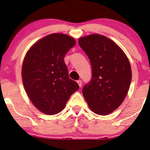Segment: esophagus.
<instances>
[{
    "label": "esophagus",
    "mask_w": 150,
    "mask_h": 150,
    "mask_svg": "<svg viewBox=\"0 0 150 150\" xmlns=\"http://www.w3.org/2000/svg\"><path fill=\"white\" fill-rule=\"evenodd\" d=\"M77 83H78V84H79V87H81V86H82V81H81V80H79V81H77Z\"/></svg>",
    "instance_id": "1"
}]
</instances>
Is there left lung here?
<instances>
[{
	"mask_svg": "<svg viewBox=\"0 0 150 150\" xmlns=\"http://www.w3.org/2000/svg\"><path fill=\"white\" fill-rule=\"evenodd\" d=\"M79 44L89 57L92 75L83 94L92 111L100 115L113 112L130 88L132 71L123 50L111 40L99 34L83 37Z\"/></svg>",
	"mask_w": 150,
	"mask_h": 150,
	"instance_id": "8db88e82",
	"label": "left lung"
}]
</instances>
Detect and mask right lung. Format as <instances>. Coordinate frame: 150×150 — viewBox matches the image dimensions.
<instances>
[{
  "label": "right lung",
  "instance_id": "1",
  "mask_svg": "<svg viewBox=\"0 0 150 150\" xmlns=\"http://www.w3.org/2000/svg\"><path fill=\"white\" fill-rule=\"evenodd\" d=\"M75 44L74 39L67 35L50 34L36 42L24 57V89L34 106L45 114L60 112L79 89V84L69 78L64 61L65 54Z\"/></svg>",
  "mask_w": 150,
  "mask_h": 150
}]
</instances>
